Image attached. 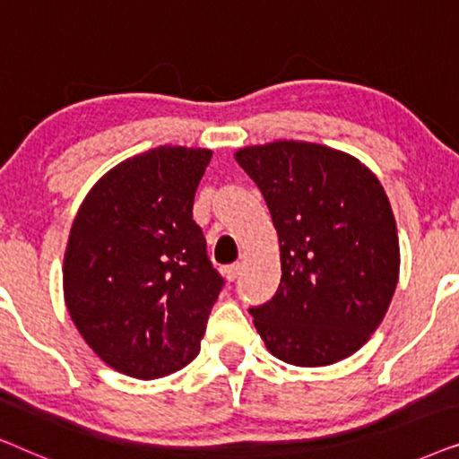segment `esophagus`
Instances as JSON below:
<instances>
[{
	"instance_id": "34e87169",
	"label": "esophagus",
	"mask_w": 459,
	"mask_h": 459,
	"mask_svg": "<svg viewBox=\"0 0 459 459\" xmlns=\"http://www.w3.org/2000/svg\"><path fill=\"white\" fill-rule=\"evenodd\" d=\"M240 273H242V263H231V265L223 267V275L228 281H234Z\"/></svg>"
}]
</instances>
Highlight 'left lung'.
<instances>
[{"mask_svg": "<svg viewBox=\"0 0 459 459\" xmlns=\"http://www.w3.org/2000/svg\"><path fill=\"white\" fill-rule=\"evenodd\" d=\"M278 230L281 280L253 307L267 351L292 366H330L369 341L399 280L397 223L378 178L322 143L240 148Z\"/></svg>", "mask_w": 459, "mask_h": 459, "instance_id": "obj_1", "label": "left lung"}]
</instances>
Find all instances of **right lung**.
<instances>
[{
    "label": "right lung",
    "instance_id": "1",
    "mask_svg": "<svg viewBox=\"0 0 459 459\" xmlns=\"http://www.w3.org/2000/svg\"><path fill=\"white\" fill-rule=\"evenodd\" d=\"M209 148L159 146L112 167L68 236L62 281L79 334L104 363L152 380L200 351L223 278L192 219Z\"/></svg>",
    "mask_w": 459,
    "mask_h": 459
}]
</instances>
